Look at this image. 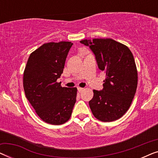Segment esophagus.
Returning a JSON list of instances; mask_svg holds the SVG:
<instances>
[{
    "mask_svg": "<svg viewBox=\"0 0 158 158\" xmlns=\"http://www.w3.org/2000/svg\"><path fill=\"white\" fill-rule=\"evenodd\" d=\"M83 89L84 88H81V87H77V90H78V91L81 93V92H82L83 90Z\"/></svg>",
    "mask_w": 158,
    "mask_h": 158,
    "instance_id": "obj_1",
    "label": "esophagus"
}]
</instances>
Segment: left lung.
Returning <instances> with one entry per match:
<instances>
[{"label":"left lung","instance_id":"obj_1","mask_svg":"<svg viewBox=\"0 0 158 158\" xmlns=\"http://www.w3.org/2000/svg\"><path fill=\"white\" fill-rule=\"evenodd\" d=\"M95 55L98 68L105 71L101 90H94L89 106L94 116L102 122L122 117L130 107L137 87V70L133 55L124 44L111 39L84 40Z\"/></svg>","mask_w":158,"mask_h":158}]
</instances>
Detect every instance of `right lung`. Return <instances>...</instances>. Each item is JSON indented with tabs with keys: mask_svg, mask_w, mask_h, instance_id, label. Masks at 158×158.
<instances>
[{
	"mask_svg": "<svg viewBox=\"0 0 158 158\" xmlns=\"http://www.w3.org/2000/svg\"><path fill=\"white\" fill-rule=\"evenodd\" d=\"M70 42H49L30 55L23 73V89L41 119L60 125L68 122L76 102L77 88L61 86L57 80L63 72Z\"/></svg>",
	"mask_w": 158,
	"mask_h": 158,
	"instance_id": "1",
	"label": "right lung"
}]
</instances>
